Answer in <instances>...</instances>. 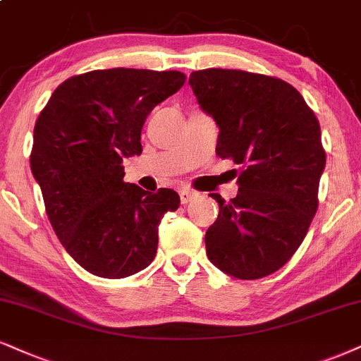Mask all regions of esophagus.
Segmentation results:
<instances>
[{"label": "esophagus", "instance_id": "1", "mask_svg": "<svg viewBox=\"0 0 361 361\" xmlns=\"http://www.w3.org/2000/svg\"><path fill=\"white\" fill-rule=\"evenodd\" d=\"M179 195H180V202L182 204H189L190 201H194V199L197 197V194H195L194 190H190V189H182Z\"/></svg>", "mask_w": 361, "mask_h": 361}]
</instances>
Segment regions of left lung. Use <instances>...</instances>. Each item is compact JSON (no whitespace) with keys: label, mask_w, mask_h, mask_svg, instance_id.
<instances>
[{"label":"left lung","mask_w":361,"mask_h":361,"mask_svg":"<svg viewBox=\"0 0 361 361\" xmlns=\"http://www.w3.org/2000/svg\"><path fill=\"white\" fill-rule=\"evenodd\" d=\"M189 85L219 127L216 154L243 166L238 195L219 204L207 257L239 279L264 278L296 252L318 207L326 164L318 118L279 78L243 70L192 72Z\"/></svg>","instance_id":"8db88e82"}]
</instances>
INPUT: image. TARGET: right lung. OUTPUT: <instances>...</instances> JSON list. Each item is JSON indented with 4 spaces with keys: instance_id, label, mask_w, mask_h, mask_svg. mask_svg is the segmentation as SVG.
<instances>
[{
    "instance_id": "obj_1",
    "label": "right lung",
    "mask_w": 361,
    "mask_h": 361,
    "mask_svg": "<svg viewBox=\"0 0 361 361\" xmlns=\"http://www.w3.org/2000/svg\"><path fill=\"white\" fill-rule=\"evenodd\" d=\"M184 82L173 70H93L65 80L39 114L31 172L53 231L88 273L120 279L154 261L159 224L179 194L123 182L122 160L140 155L147 115Z\"/></svg>"
}]
</instances>
